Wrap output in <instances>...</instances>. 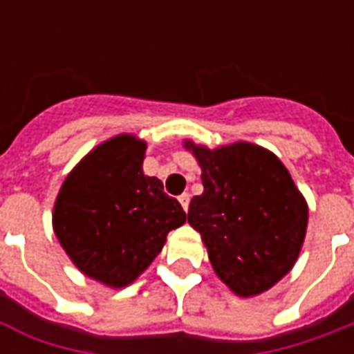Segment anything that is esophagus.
Instances as JSON below:
<instances>
[{"instance_id": "esophagus-1", "label": "esophagus", "mask_w": 354, "mask_h": 354, "mask_svg": "<svg viewBox=\"0 0 354 354\" xmlns=\"http://www.w3.org/2000/svg\"><path fill=\"white\" fill-rule=\"evenodd\" d=\"M178 201H180L182 208H184L185 212H187V208H189V193H182V195L178 197Z\"/></svg>"}]
</instances>
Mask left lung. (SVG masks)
Returning a JSON list of instances; mask_svg holds the SVG:
<instances>
[{"label": "left lung", "instance_id": "8db88e82", "mask_svg": "<svg viewBox=\"0 0 354 354\" xmlns=\"http://www.w3.org/2000/svg\"><path fill=\"white\" fill-rule=\"evenodd\" d=\"M205 192L193 197L187 222L199 231L216 274L239 296L271 288L288 273L307 230V203L271 151L239 142L193 146Z\"/></svg>", "mask_w": 354, "mask_h": 354}]
</instances>
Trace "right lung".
I'll return each mask as SVG.
<instances>
[{
	"label": "right lung",
	"instance_id": "add662e5",
	"mask_svg": "<svg viewBox=\"0 0 354 354\" xmlns=\"http://www.w3.org/2000/svg\"><path fill=\"white\" fill-rule=\"evenodd\" d=\"M146 144L121 134L93 149L60 187L53 225L81 271L113 288L131 284L185 222L162 182L142 170Z\"/></svg>",
	"mask_w": 354,
	"mask_h": 354
}]
</instances>
